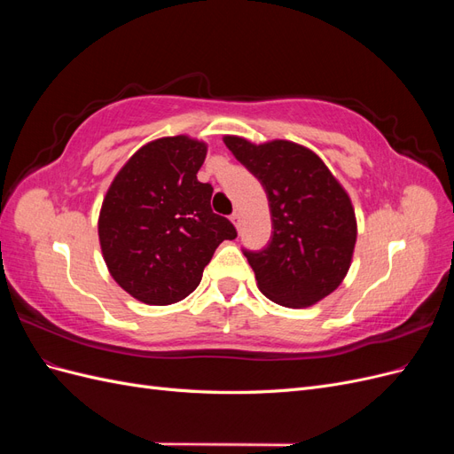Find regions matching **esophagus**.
<instances>
[{
  "label": "esophagus",
  "mask_w": 454,
  "mask_h": 454,
  "mask_svg": "<svg viewBox=\"0 0 454 454\" xmlns=\"http://www.w3.org/2000/svg\"><path fill=\"white\" fill-rule=\"evenodd\" d=\"M231 222H232V225H235L237 229H240V225H242L240 214H239V212H232V214H231Z\"/></svg>",
  "instance_id": "1"
}]
</instances>
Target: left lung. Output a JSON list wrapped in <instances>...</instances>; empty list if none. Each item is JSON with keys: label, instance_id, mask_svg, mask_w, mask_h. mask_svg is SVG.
Wrapping results in <instances>:
<instances>
[{"label": "left lung", "instance_id": "8db88e82", "mask_svg": "<svg viewBox=\"0 0 454 454\" xmlns=\"http://www.w3.org/2000/svg\"><path fill=\"white\" fill-rule=\"evenodd\" d=\"M231 153L263 185L272 237L267 248L244 250L259 292L290 309L310 307L347 277L358 229L350 197L310 149L272 140L252 144L225 136Z\"/></svg>", "mask_w": 454, "mask_h": 454}]
</instances>
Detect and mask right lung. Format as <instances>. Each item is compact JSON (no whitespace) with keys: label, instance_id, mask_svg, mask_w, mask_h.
<instances>
[{"label":"right lung","instance_id":"1","mask_svg":"<svg viewBox=\"0 0 454 454\" xmlns=\"http://www.w3.org/2000/svg\"><path fill=\"white\" fill-rule=\"evenodd\" d=\"M204 142L168 136L140 147L102 202L98 237L114 280L147 305H170L195 290L223 240L237 239L212 212L214 187L197 180Z\"/></svg>","mask_w":454,"mask_h":454}]
</instances>
